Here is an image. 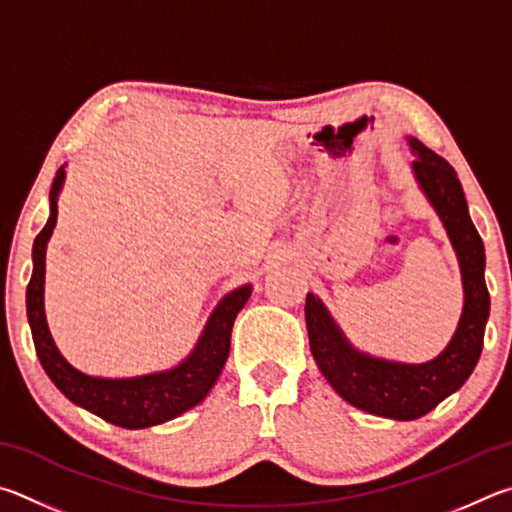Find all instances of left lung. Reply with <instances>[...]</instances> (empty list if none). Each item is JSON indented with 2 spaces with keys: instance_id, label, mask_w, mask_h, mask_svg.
Wrapping results in <instances>:
<instances>
[{
  "instance_id": "left-lung-1",
  "label": "left lung",
  "mask_w": 512,
  "mask_h": 512,
  "mask_svg": "<svg viewBox=\"0 0 512 512\" xmlns=\"http://www.w3.org/2000/svg\"><path fill=\"white\" fill-rule=\"evenodd\" d=\"M416 159V182L443 220L463 276V315L445 351L425 364H402L360 353L344 337L315 294L306 297V324L310 351L319 371L339 396L373 416L414 420L432 411L438 402L463 387L479 362L483 333L490 315L486 288V249L470 220L468 202L456 170L434 150L409 137Z\"/></svg>"
}]
</instances>
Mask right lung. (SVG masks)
<instances>
[{"label": "right lung", "mask_w": 512, "mask_h": 512, "mask_svg": "<svg viewBox=\"0 0 512 512\" xmlns=\"http://www.w3.org/2000/svg\"><path fill=\"white\" fill-rule=\"evenodd\" d=\"M65 182V168L53 177L49 193V220L33 242V274L26 288V315L35 344V353L51 382L74 402V405L92 411L107 423L125 429H143L161 425L184 414L206 398V393L218 380L231 348V328L236 315L245 306L251 285L229 292L218 308L213 310L204 326L200 342L193 353L175 369L139 375V378H94L74 369L53 344L47 317H44V254L47 242L58 220V193Z\"/></svg>", "instance_id": "1"}]
</instances>
